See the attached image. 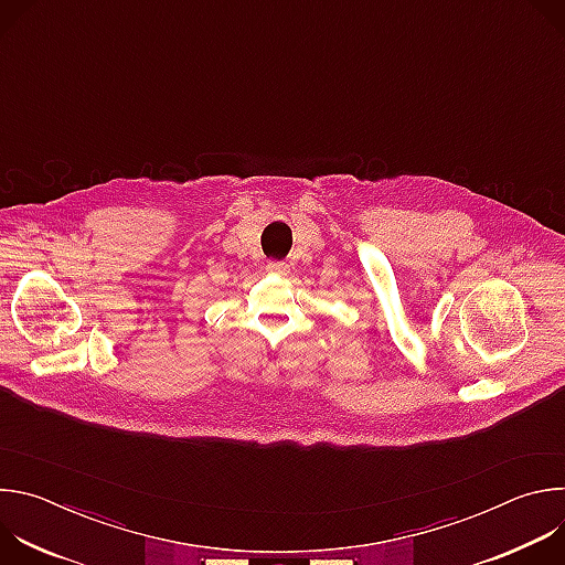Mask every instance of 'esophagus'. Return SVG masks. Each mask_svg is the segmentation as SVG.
Listing matches in <instances>:
<instances>
[{"label": "esophagus", "instance_id": "esophagus-1", "mask_svg": "<svg viewBox=\"0 0 565 565\" xmlns=\"http://www.w3.org/2000/svg\"><path fill=\"white\" fill-rule=\"evenodd\" d=\"M266 268H268V273H277V275H286L288 273V266L281 264V262H270Z\"/></svg>", "mask_w": 565, "mask_h": 565}]
</instances>
